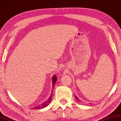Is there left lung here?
Returning <instances> with one entry per match:
<instances>
[{
  "mask_svg": "<svg viewBox=\"0 0 121 121\" xmlns=\"http://www.w3.org/2000/svg\"><path fill=\"white\" fill-rule=\"evenodd\" d=\"M75 99H78V100H79V99H78V98L76 95H75Z\"/></svg>",
  "mask_w": 121,
  "mask_h": 121,
  "instance_id": "1",
  "label": "left lung"
}]
</instances>
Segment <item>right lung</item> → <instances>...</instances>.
Wrapping results in <instances>:
<instances>
[{"label": "right lung", "instance_id": "1", "mask_svg": "<svg viewBox=\"0 0 121 121\" xmlns=\"http://www.w3.org/2000/svg\"><path fill=\"white\" fill-rule=\"evenodd\" d=\"M56 79H57V78H56V75H53V78H52V92H53V90L54 84H55V83H56ZM52 92L51 95L50 96V97L48 98V99H47V100L46 101H44L43 103H42L40 105L37 106L35 108V109H38V108H44L46 107V106H48L50 104V103L51 102V99H52Z\"/></svg>", "mask_w": 121, "mask_h": 121}]
</instances>
